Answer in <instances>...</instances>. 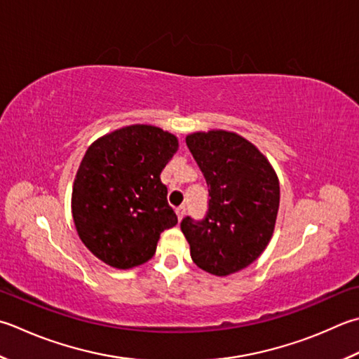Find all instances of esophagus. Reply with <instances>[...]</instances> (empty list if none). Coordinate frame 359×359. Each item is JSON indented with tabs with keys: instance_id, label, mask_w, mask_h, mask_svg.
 <instances>
[{
	"instance_id": "34e87169",
	"label": "esophagus",
	"mask_w": 359,
	"mask_h": 359,
	"mask_svg": "<svg viewBox=\"0 0 359 359\" xmlns=\"http://www.w3.org/2000/svg\"><path fill=\"white\" fill-rule=\"evenodd\" d=\"M185 212H187V208H185V205H180V207H177L175 208V213H177V217H179V221L182 219V217L185 216Z\"/></svg>"
}]
</instances>
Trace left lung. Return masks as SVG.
Listing matches in <instances>:
<instances>
[{
	"label": "left lung",
	"instance_id": "8db88e82",
	"mask_svg": "<svg viewBox=\"0 0 359 359\" xmlns=\"http://www.w3.org/2000/svg\"><path fill=\"white\" fill-rule=\"evenodd\" d=\"M208 187L202 219L180 222L193 262L215 276L248 268L271 241L280 205V187L269 161L233 132L210 130L187 137Z\"/></svg>",
	"mask_w": 359,
	"mask_h": 359
}]
</instances>
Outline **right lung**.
I'll list each match as a JSON object with an SVG mask.
<instances>
[{"label":"right lung","mask_w":359,"mask_h":359,"mask_svg":"<svg viewBox=\"0 0 359 359\" xmlns=\"http://www.w3.org/2000/svg\"><path fill=\"white\" fill-rule=\"evenodd\" d=\"M177 138L135 124L91 144L73 187V219L91 254L129 269L156 254L160 233L177 224L160 174L177 152Z\"/></svg>","instance_id":"add662e5"}]
</instances>
